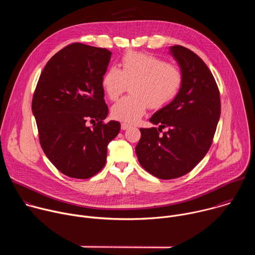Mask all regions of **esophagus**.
I'll list each match as a JSON object with an SVG mask.
<instances>
[{
	"instance_id": "34e87169",
	"label": "esophagus",
	"mask_w": 255,
	"mask_h": 255,
	"mask_svg": "<svg viewBox=\"0 0 255 255\" xmlns=\"http://www.w3.org/2000/svg\"><path fill=\"white\" fill-rule=\"evenodd\" d=\"M129 127H130L129 124H126V123H122V124H121V129H122V130H127Z\"/></svg>"
}]
</instances>
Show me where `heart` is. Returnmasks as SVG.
<instances>
[{
	"mask_svg": "<svg viewBox=\"0 0 255 255\" xmlns=\"http://www.w3.org/2000/svg\"><path fill=\"white\" fill-rule=\"evenodd\" d=\"M119 66L120 69L112 66L105 71L102 87L109 99L116 101L132 84L133 95L120 100L111 111L114 119L125 123L137 122L148 107L152 110L164 107L181 85L179 69L152 54L126 52Z\"/></svg>",
	"mask_w": 255,
	"mask_h": 255,
	"instance_id": "heart-1",
	"label": "heart"
}]
</instances>
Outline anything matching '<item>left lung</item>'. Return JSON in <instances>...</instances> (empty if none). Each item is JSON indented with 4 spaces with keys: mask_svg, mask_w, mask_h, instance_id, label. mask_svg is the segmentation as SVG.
<instances>
[{
    "mask_svg": "<svg viewBox=\"0 0 255 255\" xmlns=\"http://www.w3.org/2000/svg\"><path fill=\"white\" fill-rule=\"evenodd\" d=\"M170 53L180 67V89L150 118L158 129L140 128L135 148L141 166L161 179L183 176L204 158L221 114L219 89L206 63L180 45L171 46ZM165 127L169 130L161 134Z\"/></svg>",
    "mask_w": 255,
    "mask_h": 255,
    "instance_id": "8db88e82",
    "label": "left lung"
}]
</instances>
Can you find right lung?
<instances>
[{"mask_svg": "<svg viewBox=\"0 0 255 255\" xmlns=\"http://www.w3.org/2000/svg\"><path fill=\"white\" fill-rule=\"evenodd\" d=\"M112 52L72 43L43 68L32 99L41 147L63 174L89 178L105 165L107 146L119 133L117 121L104 123L109 109L102 77ZM94 122L92 128L86 121Z\"/></svg>", "mask_w": 255, "mask_h": 255, "instance_id": "obj_1", "label": "right lung"}]
</instances>
